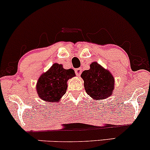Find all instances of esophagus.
<instances>
[{
    "label": "esophagus",
    "mask_w": 150,
    "mask_h": 150,
    "mask_svg": "<svg viewBox=\"0 0 150 150\" xmlns=\"http://www.w3.org/2000/svg\"><path fill=\"white\" fill-rule=\"evenodd\" d=\"M81 72H82V69H81V68H77V69H75L76 74V76H79L81 75Z\"/></svg>",
    "instance_id": "obj_1"
}]
</instances>
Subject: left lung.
Wrapping results in <instances>:
<instances>
[{
	"mask_svg": "<svg viewBox=\"0 0 150 150\" xmlns=\"http://www.w3.org/2000/svg\"><path fill=\"white\" fill-rule=\"evenodd\" d=\"M81 77L88 95L96 100L106 99L112 95L114 89V78L108 70L94 62L89 70L83 71Z\"/></svg>",
	"mask_w": 150,
	"mask_h": 150,
	"instance_id": "1",
	"label": "left lung"
}]
</instances>
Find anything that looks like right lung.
Returning a JSON list of instances; mask_svg holds the SVG:
<instances>
[{
    "label": "right lung",
    "instance_id": "add662e5",
    "mask_svg": "<svg viewBox=\"0 0 150 150\" xmlns=\"http://www.w3.org/2000/svg\"><path fill=\"white\" fill-rule=\"evenodd\" d=\"M75 76L72 69H64L62 64H53L49 71L40 77L37 83V92L42 100L55 102L65 94L68 79Z\"/></svg>",
    "mask_w": 150,
    "mask_h": 150
}]
</instances>
